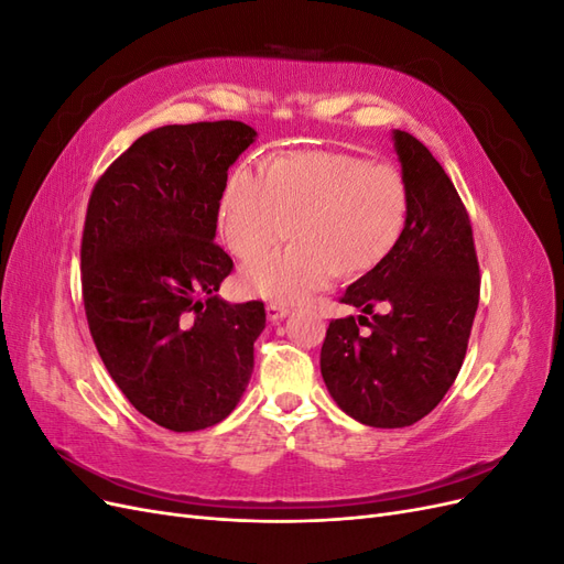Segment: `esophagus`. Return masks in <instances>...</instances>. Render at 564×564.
<instances>
[{
  "instance_id": "34e87169",
  "label": "esophagus",
  "mask_w": 564,
  "mask_h": 564,
  "mask_svg": "<svg viewBox=\"0 0 564 564\" xmlns=\"http://www.w3.org/2000/svg\"><path fill=\"white\" fill-rule=\"evenodd\" d=\"M265 315H268L270 322H280L282 317L289 315V305H284V303H268L265 305Z\"/></svg>"
}]
</instances>
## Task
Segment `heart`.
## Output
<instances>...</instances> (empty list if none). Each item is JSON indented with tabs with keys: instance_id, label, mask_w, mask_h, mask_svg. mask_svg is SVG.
Wrapping results in <instances>:
<instances>
[{
	"instance_id": "b5f03b06",
	"label": "heart",
	"mask_w": 564,
	"mask_h": 564,
	"mask_svg": "<svg viewBox=\"0 0 564 564\" xmlns=\"http://www.w3.org/2000/svg\"><path fill=\"white\" fill-rule=\"evenodd\" d=\"M292 219L294 246L242 268L247 294L294 303L340 272L357 278L383 263L404 228L406 183L398 166L334 150L289 152L268 164V174L247 164L228 174L218 232L235 256L253 259L279 243Z\"/></svg>"
}]
</instances>
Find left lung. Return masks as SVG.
<instances>
[{
  "mask_svg": "<svg viewBox=\"0 0 564 564\" xmlns=\"http://www.w3.org/2000/svg\"><path fill=\"white\" fill-rule=\"evenodd\" d=\"M392 145L406 183L402 235L340 299L372 322L332 319L319 352L334 402L371 429H404L440 404L464 365L480 301L470 220L454 183L412 133L392 129ZM377 304L383 314L372 313Z\"/></svg>",
  "mask_w": 564,
  "mask_h": 564,
  "instance_id": "8db88e82",
  "label": "left lung"
}]
</instances>
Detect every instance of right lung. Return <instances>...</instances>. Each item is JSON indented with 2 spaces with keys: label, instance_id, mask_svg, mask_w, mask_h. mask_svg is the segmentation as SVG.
<instances>
[{
  "label": "right lung",
  "instance_id": "add662e5",
  "mask_svg": "<svg viewBox=\"0 0 564 564\" xmlns=\"http://www.w3.org/2000/svg\"><path fill=\"white\" fill-rule=\"evenodd\" d=\"M242 122L143 133L98 178L82 235V294L112 381L174 433L230 416L265 329L261 301L218 299L232 261L214 245L228 169L256 141Z\"/></svg>",
  "mask_w": 564,
  "mask_h": 564
}]
</instances>
